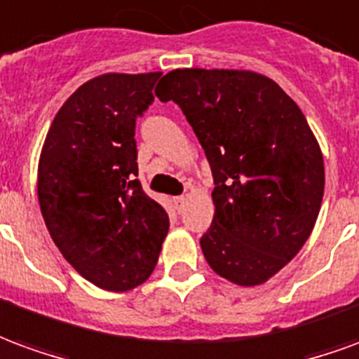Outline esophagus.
<instances>
[{"instance_id":"1","label":"esophagus","mask_w":359,"mask_h":359,"mask_svg":"<svg viewBox=\"0 0 359 359\" xmlns=\"http://www.w3.org/2000/svg\"><path fill=\"white\" fill-rule=\"evenodd\" d=\"M184 205H187V198L184 196H179V198H175V208L179 211L184 210Z\"/></svg>"}]
</instances>
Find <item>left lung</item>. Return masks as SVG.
<instances>
[{"label": "left lung", "instance_id": "8db88e82", "mask_svg": "<svg viewBox=\"0 0 359 359\" xmlns=\"http://www.w3.org/2000/svg\"><path fill=\"white\" fill-rule=\"evenodd\" d=\"M156 95L179 103L211 165L205 262L233 285H264L306 244L323 202V154L304 113L246 69H175Z\"/></svg>", "mask_w": 359, "mask_h": 359}]
</instances>
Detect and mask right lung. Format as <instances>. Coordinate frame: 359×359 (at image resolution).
I'll return each mask as SVG.
<instances>
[{
	"label": "right lung",
	"instance_id": "right-lung-1",
	"mask_svg": "<svg viewBox=\"0 0 359 359\" xmlns=\"http://www.w3.org/2000/svg\"><path fill=\"white\" fill-rule=\"evenodd\" d=\"M161 73H105L74 90L51 123L38 161V203L76 273L111 292L133 290L156 267L167 211L138 182L136 117Z\"/></svg>",
	"mask_w": 359,
	"mask_h": 359
}]
</instances>
